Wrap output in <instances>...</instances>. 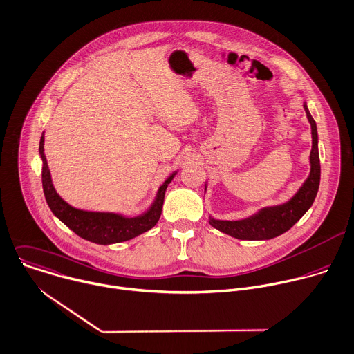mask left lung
<instances>
[{
  "label": "left lung",
  "instance_id": "1",
  "mask_svg": "<svg viewBox=\"0 0 354 354\" xmlns=\"http://www.w3.org/2000/svg\"><path fill=\"white\" fill-rule=\"evenodd\" d=\"M304 110L311 124V135H313V148L310 153L311 170L304 184L295 194V196L286 203L262 207L258 214L247 219L216 221L214 218H210L209 223L215 229L239 240H269L286 233L311 207L319 188L321 165H319V155H318L317 124L311 117L306 102H304Z\"/></svg>",
  "mask_w": 354,
  "mask_h": 354
}]
</instances>
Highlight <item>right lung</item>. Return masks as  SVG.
Masks as SVG:
<instances>
[{"mask_svg":"<svg viewBox=\"0 0 354 354\" xmlns=\"http://www.w3.org/2000/svg\"><path fill=\"white\" fill-rule=\"evenodd\" d=\"M39 153L43 160V169H41L43 191H44L47 205L51 209L54 216H57L66 227H69L80 237L102 245L127 241L151 230L158 223L162 215L166 188L177 174V171H174L160 185L153 203L144 215H139L135 218H125L118 214H110V212H88V210L77 209L74 206H71L69 203H66L57 194L53 185L51 174H50L46 155H44L43 135L40 138Z\"/></svg>","mask_w":354,"mask_h":354,"instance_id":"obj_1","label":"right lung"}]
</instances>
